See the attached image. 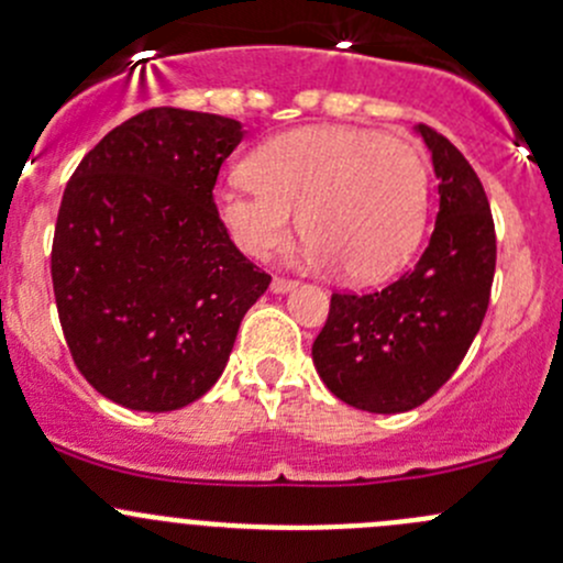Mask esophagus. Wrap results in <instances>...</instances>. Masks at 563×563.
Listing matches in <instances>:
<instances>
[{
  "mask_svg": "<svg viewBox=\"0 0 563 563\" xmlns=\"http://www.w3.org/2000/svg\"><path fill=\"white\" fill-rule=\"evenodd\" d=\"M269 288H272V294H288V291H294V288H297V280H286V277H275Z\"/></svg>",
  "mask_w": 563,
  "mask_h": 563,
  "instance_id": "esophagus-1",
  "label": "esophagus"
}]
</instances>
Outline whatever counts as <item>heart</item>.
Instances as JSON below:
<instances>
[{"label":"heart","mask_w":563,"mask_h":563,"mask_svg":"<svg viewBox=\"0 0 563 563\" xmlns=\"http://www.w3.org/2000/svg\"><path fill=\"white\" fill-rule=\"evenodd\" d=\"M231 240L253 258L286 242L299 212L305 255L351 283H376L417 250L428 166L411 141L360 128H299L261 144L247 176L214 187Z\"/></svg>","instance_id":"obj_1"}]
</instances>
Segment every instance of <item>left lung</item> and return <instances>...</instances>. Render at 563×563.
I'll return each instance as SVG.
<instances>
[{"instance_id":"left-lung-1","label":"left lung","mask_w":563,"mask_h":563,"mask_svg":"<svg viewBox=\"0 0 563 563\" xmlns=\"http://www.w3.org/2000/svg\"><path fill=\"white\" fill-rule=\"evenodd\" d=\"M439 179L422 258L376 294H332L313 365L334 397L371 413L422 406L474 343L496 272V231L479 176L435 130L413 128Z\"/></svg>"}]
</instances>
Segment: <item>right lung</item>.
<instances>
[{
	"mask_svg": "<svg viewBox=\"0 0 563 563\" xmlns=\"http://www.w3.org/2000/svg\"><path fill=\"white\" fill-rule=\"evenodd\" d=\"M245 124L150 108L78 163L51 280L73 362L130 411H176L223 376L272 277L231 242L212 187Z\"/></svg>",
	"mask_w": 563,
	"mask_h": 563,
	"instance_id": "add662e5",
	"label": "right lung"
}]
</instances>
